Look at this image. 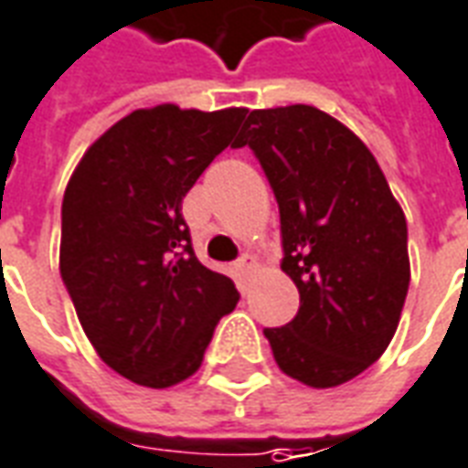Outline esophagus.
<instances>
[{
    "label": "esophagus",
    "instance_id": "esophagus-1",
    "mask_svg": "<svg viewBox=\"0 0 468 468\" xmlns=\"http://www.w3.org/2000/svg\"><path fill=\"white\" fill-rule=\"evenodd\" d=\"M254 266H256V259L251 254H244V256H239V261H237V269L241 276H249V273L254 271Z\"/></svg>",
    "mask_w": 468,
    "mask_h": 468
}]
</instances>
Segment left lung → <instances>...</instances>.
<instances>
[{"label":"left lung","mask_w":468,"mask_h":468,"mask_svg":"<svg viewBox=\"0 0 468 468\" xmlns=\"http://www.w3.org/2000/svg\"><path fill=\"white\" fill-rule=\"evenodd\" d=\"M244 145L273 189L281 269L301 293L296 318L263 335L293 380L343 385L395 335L410 288L405 214L363 140L314 105L251 111L231 147Z\"/></svg>","instance_id":"obj_1"}]
</instances>
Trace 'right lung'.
I'll return each mask as SVG.
<instances>
[{
	"label": "right lung",
	"instance_id": "1",
	"mask_svg": "<svg viewBox=\"0 0 468 468\" xmlns=\"http://www.w3.org/2000/svg\"><path fill=\"white\" fill-rule=\"evenodd\" d=\"M244 108L133 111L88 147L61 205V279L88 340L122 378L170 388L202 365L234 281L199 263L182 199L231 145Z\"/></svg>",
	"mask_w": 468,
	"mask_h": 468
}]
</instances>
